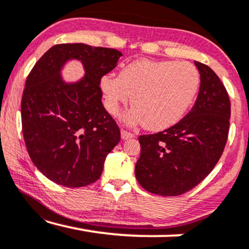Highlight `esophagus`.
Returning a JSON list of instances; mask_svg holds the SVG:
<instances>
[{"instance_id":"34e87169","label":"esophagus","mask_w":249,"mask_h":249,"mask_svg":"<svg viewBox=\"0 0 249 249\" xmlns=\"http://www.w3.org/2000/svg\"><path fill=\"white\" fill-rule=\"evenodd\" d=\"M132 137H135V135L132 134V132H129L127 130H124V129H121V138L122 139H129Z\"/></svg>"}]
</instances>
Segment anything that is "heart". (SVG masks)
<instances>
[{
  "instance_id": "1",
  "label": "heart",
  "mask_w": 249,
  "mask_h": 249,
  "mask_svg": "<svg viewBox=\"0 0 249 249\" xmlns=\"http://www.w3.org/2000/svg\"><path fill=\"white\" fill-rule=\"evenodd\" d=\"M199 84V71L188 61L137 60L127 64L118 77L107 74L101 80L108 112L117 113L131 95L134 107L125 118L142 122L149 130L177 124L192 105Z\"/></svg>"
}]
</instances>
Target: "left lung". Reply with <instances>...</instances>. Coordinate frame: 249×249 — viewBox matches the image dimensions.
<instances>
[{"mask_svg":"<svg viewBox=\"0 0 249 249\" xmlns=\"http://www.w3.org/2000/svg\"><path fill=\"white\" fill-rule=\"evenodd\" d=\"M200 86L185 118L165 130L139 136L136 179L161 196L182 195L209 176L228 141L230 100L226 87L206 64L197 62Z\"/></svg>","mask_w":249,"mask_h":249,"instance_id":"1","label":"left lung"}]
</instances>
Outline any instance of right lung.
Segmentation results:
<instances>
[{"label":"right lung","instance_id":"obj_1","mask_svg":"<svg viewBox=\"0 0 249 249\" xmlns=\"http://www.w3.org/2000/svg\"><path fill=\"white\" fill-rule=\"evenodd\" d=\"M122 53L83 43L51 47L27 77L21 100L22 134L28 154L46 178L64 187L100 179L107 155L120 142V129L102 104V77ZM83 63L85 76L66 83L60 69L69 59Z\"/></svg>","mask_w":249,"mask_h":249}]
</instances>
